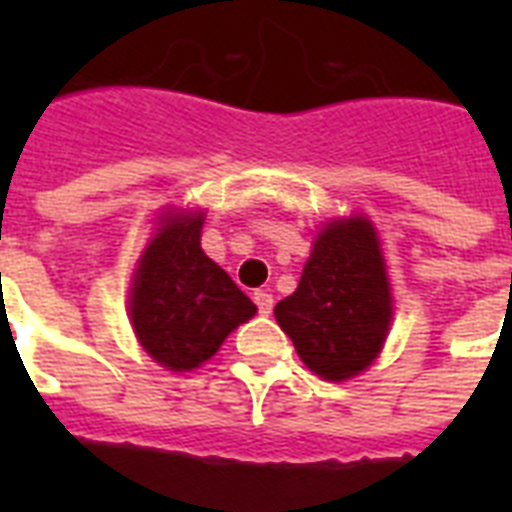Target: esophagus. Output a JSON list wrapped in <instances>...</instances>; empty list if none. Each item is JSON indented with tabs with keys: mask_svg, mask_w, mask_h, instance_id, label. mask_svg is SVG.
Returning <instances> with one entry per match:
<instances>
[{
	"mask_svg": "<svg viewBox=\"0 0 512 512\" xmlns=\"http://www.w3.org/2000/svg\"><path fill=\"white\" fill-rule=\"evenodd\" d=\"M252 300H255L257 311L265 313V316L271 313V308H273V295H271V292H265V289H257L255 295H252Z\"/></svg>",
	"mask_w": 512,
	"mask_h": 512,
	"instance_id": "obj_1",
	"label": "esophagus"
}]
</instances>
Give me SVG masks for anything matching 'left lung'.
<instances>
[{
	"instance_id": "1",
	"label": "left lung",
	"mask_w": 512,
	"mask_h": 512,
	"mask_svg": "<svg viewBox=\"0 0 512 512\" xmlns=\"http://www.w3.org/2000/svg\"><path fill=\"white\" fill-rule=\"evenodd\" d=\"M273 313L311 372L335 382L364 372L393 313L372 223L350 217L324 225L300 284Z\"/></svg>"
}]
</instances>
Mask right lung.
<instances>
[{
  "label": "right lung",
  "instance_id": "add662e5",
  "mask_svg": "<svg viewBox=\"0 0 512 512\" xmlns=\"http://www.w3.org/2000/svg\"><path fill=\"white\" fill-rule=\"evenodd\" d=\"M201 223V212L167 217L140 257L130 292L140 345L175 372L204 364L257 313L231 276L204 255Z\"/></svg>",
  "mask_w": 512,
  "mask_h": 512
}]
</instances>
